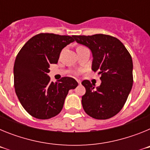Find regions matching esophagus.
<instances>
[{
    "mask_svg": "<svg viewBox=\"0 0 150 150\" xmlns=\"http://www.w3.org/2000/svg\"><path fill=\"white\" fill-rule=\"evenodd\" d=\"M76 82H77L78 83H79V84H80V83H81V81H80V80H79V79H76Z\"/></svg>",
    "mask_w": 150,
    "mask_h": 150,
    "instance_id": "esophagus-1",
    "label": "esophagus"
}]
</instances>
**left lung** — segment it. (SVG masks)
Listing matches in <instances>:
<instances>
[{
  "mask_svg": "<svg viewBox=\"0 0 150 150\" xmlns=\"http://www.w3.org/2000/svg\"><path fill=\"white\" fill-rule=\"evenodd\" d=\"M78 43L91 50V69L100 74V86L95 88L89 80H83L86 94L82 97L85 112L96 120H107L122 109L133 85L132 56L117 38L107 34L74 35Z\"/></svg>",
  "mask_w": 150,
  "mask_h": 150,
  "instance_id": "8db88e82",
  "label": "left lung"
}]
</instances>
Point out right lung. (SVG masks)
Segmentation results:
<instances>
[{
  "mask_svg": "<svg viewBox=\"0 0 150 150\" xmlns=\"http://www.w3.org/2000/svg\"><path fill=\"white\" fill-rule=\"evenodd\" d=\"M73 37L41 33L30 38L16 55L14 64V87L21 104L30 116L48 120L63 108L70 89L77 86L71 77L56 83L47 75L50 64H57L61 51L74 42Z\"/></svg>",
  "mask_w": 150,
  "mask_h": 150,
  "instance_id": "1",
  "label": "right lung"
}]
</instances>
